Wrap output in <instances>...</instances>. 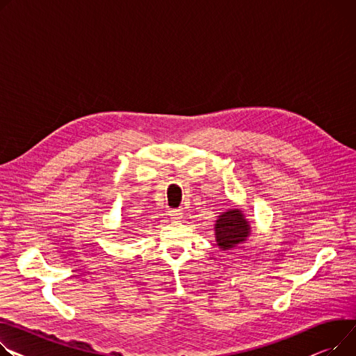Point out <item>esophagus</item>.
I'll list each match as a JSON object with an SVG mask.
<instances>
[{"label": "esophagus", "instance_id": "34e87169", "mask_svg": "<svg viewBox=\"0 0 356 356\" xmlns=\"http://www.w3.org/2000/svg\"><path fill=\"white\" fill-rule=\"evenodd\" d=\"M181 215H183V213H181L179 209H172V210H169V216H170V219L175 220V222L180 220V219H181Z\"/></svg>", "mask_w": 356, "mask_h": 356}]
</instances>
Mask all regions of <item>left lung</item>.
Returning <instances> with one entry per match:
<instances>
[{
	"mask_svg": "<svg viewBox=\"0 0 356 356\" xmlns=\"http://www.w3.org/2000/svg\"><path fill=\"white\" fill-rule=\"evenodd\" d=\"M250 234L252 226L242 209L233 207L218 216L215 223V239L220 250H232L245 243Z\"/></svg>",
	"mask_w": 356,
	"mask_h": 356,
	"instance_id": "obj_1",
	"label": "left lung"
}]
</instances>
